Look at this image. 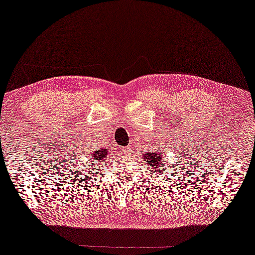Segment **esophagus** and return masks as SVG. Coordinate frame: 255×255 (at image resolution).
<instances>
[{
	"instance_id": "1",
	"label": "esophagus",
	"mask_w": 255,
	"mask_h": 255,
	"mask_svg": "<svg viewBox=\"0 0 255 255\" xmlns=\"http://www.w3.org/2000/svg\"><path fill=\"white\" fill-rule=\"evenodd\" d=\"M122 150H123L124 155H128V153L132 152V145H128V147H124Z\"/></svg>"
}]
</instances>
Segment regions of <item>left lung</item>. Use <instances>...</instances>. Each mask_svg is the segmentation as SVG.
<instances>
[{"label": "left lung", "instance_id": "8db88e82", "mask_svg": "<svg viewBox=\"0 0 255 255\" xmlns=\"http://www.w3.org/2000/svg\"><path fill=\"white\" fill-rule=\"evenodd\" d=\"M165 153L160 152V151H155V152H148V153H143V160L145 161V164H148L149 166H151V168L155 170L161 168L162 166V160H164Z\"/></svg>", "mask_w": 255, "mask_h": 255}]
</instances>
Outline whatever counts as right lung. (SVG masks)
I'll list each match as a JSON object with an SVG mask.
<instances>
[{
	"instance_id": "right-lung-1",
	"label": "right lung",
	"mask_w": 255,
	"mask_h": 255,
	"mask_svg": "<svg viewBox=\"0 0 255 255\" xmlns=\"http://www.w3.org/2000/svg\"><path fill=\"white\" fill-rule=\"evenodd\" d=\"M108 151H110V149H108V148H100V149H96L95 151L91 152V158H90V160H94L95 162L102 161V160H104V158H106Z\"/></svg>"
}]
</instances>
